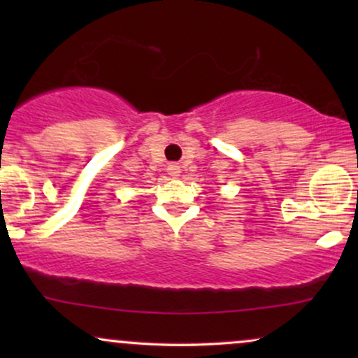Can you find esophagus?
Returning <instances> with one entry per match:
<instances>
[{"label": "esophagus", "mask_w": 358, "mask_h": 358, "mask_svg": "<svg viewBox=\"0 0 358 358\" xmlns=\"http://www.w3.org/2000/svg\"><path fill=\"white\" fill-rule=\"evenodd\" d=\"M168 175L170 176H173V178H176V176L180 175V166L176 165V163H171V165H168Z\"/></svg>", "instance_id": "34e87169"}]
</instances>
